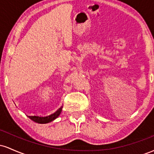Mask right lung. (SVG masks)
Segmentation results:
<instances>
[{
  "mask_svg": "<svg viewBox=\"0 0 154 154\" xmlns=\"http://www.w3.org/2000/svg\"><path fill=\"white\" fill-rule=\"evenodd\" d=\"M63 106H61V108H59L56 112L53 113V114H50V115H48L45 116H37V115H29L28 116V117L29 119H31L32 120L35 122L37 123H40V124H43V123H48L50 122H52L53 120H54L55 119L58 117L59 116V114H61V110H62Z\"/></svg>",
  "mask_w": 154,
  "mask_h": 154,
  "instance_id": "add662e5",
  "label": "right lung"
}]
</instances>
